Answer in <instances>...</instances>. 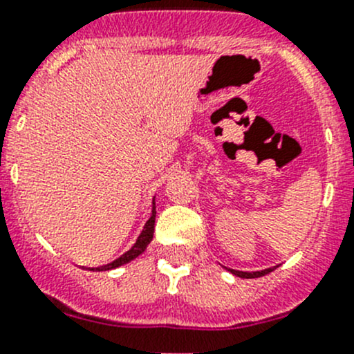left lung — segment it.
Here are the masks:
<instances>
[{
    "instance_id": "left-lung-1",
    "label": "left lung",
    "mask_w": 354,
    "mask_h": 354,
    "mask_svg": "<svg viewBox=\"0 0 354 354\" xmlns=\"http://www.w3.org/2000/svg\"><path fill=\"white\" fill-rule=\"evenodd\" d=\"M274 269H276V267H269V269L257 270V272H243V270H234V269H227V270H230L231 274H234V276L243 277V279H253V277H262V276H266V274L272 272Z\"/></svg>"
}]
</instances>
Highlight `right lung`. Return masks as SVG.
Masks as SVG:
<instances>
[{"mask_svg":"<svg viewBox=\"0 0 354 354\" xmlns=\"http://www.w3.org/2000/svg\"><path fill=\"white\" fill-rule=\"evenodd\" d=\"M154 224H156V197L152 198V214H151V217H149V221L145 223L142 233L138 234L135 245L131 246L128 252H124L123 255L118 257L116 260H113L111 263H106V266H102V267H92V269H88V270H111V269H116V267L124 266V263L131 262L133 259H137L138 255H142V253L145 252V248H147L149 243L152 241V236H154Z\"/></svg>","mask_w":354,"mask_h":354,"instance_id":"1","label":"right lung"}]
</instances>
